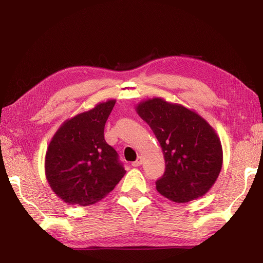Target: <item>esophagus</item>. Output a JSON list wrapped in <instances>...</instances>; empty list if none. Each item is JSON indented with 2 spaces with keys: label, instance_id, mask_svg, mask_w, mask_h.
Returning a JSON list of instances; mask_svg holds the SVG:
<instances>
[{
  "label": "esophagus",
  "instance_id": "esophagus-1",
  "mask_svg": "<svg viewBox=\"0 0 263 263\" xmlns=\"http://www.w3.org/2000/svg\"><path fill=\"white\" fill-rule=\"evenodd\" d=\"M141 162H142L141 158L138 157V158L136 159V160H135V161L132 163V165H133V166H139V165H141Z\"/></svg>",
  "mask_w": 263,
  "mask_h": 263
}]
</instances>
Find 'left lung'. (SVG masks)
Returning a JSON list of instances; mask_svg holds the SVG:
<instances>
[{
  "label": "left lung",
  "mask_w": 263,
  "mask_h": 263,
  "mask_svg": "<svg viewBox=\"0 0 263 263\" xmlns=\"http://www.w3.org/2000/svg\"><path fill=\"white\" fill-rule=\"evenodd\" d=\"M136 109L162 148L165 171L156 182L158 192L177 203L203 196L222 164L221 144L213 127L193 110L160 98L141 102Z\"/></svg>",
  "instance_id": "8db88e82"
}]
</instances>
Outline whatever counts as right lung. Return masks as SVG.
<instances>
[{
    "label": "right lung",
    "mask_w": 263,
    "mask_h": 263,
    "mask_svg": "<svg viewBox=\"0 0 263 263\" xmlns=\"http://www.w3.org/2000/svg\"><path fill=\"white\" fill-rule=\"evenodd\" d=\"M115 102L100 103L68 119L53 135L46 153V178L68 204L87 206L101 201L126 173L116 150L104 139Z\"/></svg>",
    "instance_id": "1"
}]
</instances>
